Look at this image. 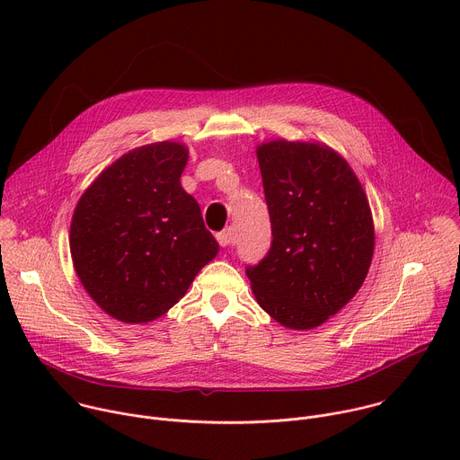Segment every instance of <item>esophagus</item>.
<instances>
[{
	"mask_svg": "<svg viewBox=\"0 0 460 460\" xmlns=\"http://www.w3.org/2000/svg\"><path fill=\"white\" fill-rule=\"evenodd\" d=\"M217 240H218L220 247H224V249L233 247V245H234V234H233V229H231V227L224 229L222 233H218V234H217Z\"/></svg>",
	"mask_w": 460,
	"mask_h": 460,
	"instance_id": "esophagus-1",
	"label": "esophagus"
}]
</instances>
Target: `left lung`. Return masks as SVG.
I'll list each match as a JSON object with an SVG mask.
<instances>
[{"label":"left lung","instance_id":"left-lung-1","mask_svg":"<svg viewBox=\"0 0 460 460\" xmlns=\"http://www.w3.org/2000/svg\"><path fill=\"white\" fill-rule=\"evenodd\" d=\"M256 156L273 240L245 275L261 309L291 330H311L367 275L375 233L366 192L330 147L277 140Z\"/></svg>","mask_w":460,"mask_h":460}]
</instances>
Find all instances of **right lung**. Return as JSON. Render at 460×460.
<instances>
[{
	"instance_id": "right-lung-1",
	"label": "right lung",
	"mask_w": 460,
	"mask_h": 460,
	"mask_svg": "<svg viewBox=\"0 0 460 460\" xmlns=\"http://www.w3.org/2000/svg\"><path fill=\"white\" fill-rule=\"evenodd\" d=\"M187 149L128 151L80 199L71 224L76 275L93 300L128 323L167 313L218 252L202 211L180 185Z\"/></svg>"
}]
</instances>
